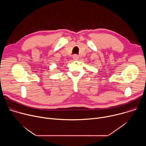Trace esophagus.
<instances>
[{
  "label": "esophagus",
  "mask_w": 146,
  "mask_h": 146,
  "mask_svg": "<svg viewBox=\"0 0 146 146\" xmlns=\"http://www.w3.org/2000/svg\"><path fill=\"white\" fill-rule=\"evenodd\" d=\"M73 59L74 60H77V59H78V56L77 55H74L73 56Z\"/></svg>",
  "instance_id": "34e87169"
}]
</instances>
